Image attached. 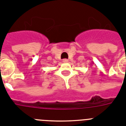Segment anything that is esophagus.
Masks as SVG:
<instances>
[{
  "label": "esophagus",
  "mask_w": 126,
  "mask_h": 126,
  "mask_svg": "<svg viewBox=\"0 0 126 126\" xmlns=\"http://www.w3.org/2000/svg\"><path fill=\"white\" fill-rule=\"evenodd\" d=\"M68 61V60H67V59H64V60H63V63H67Z\"/></svg>",
  "instance_id": "obj_1"
}]
</instances>
